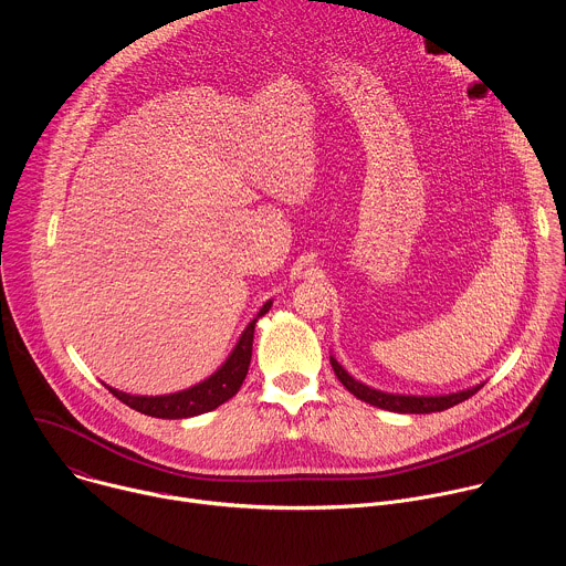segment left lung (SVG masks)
Returning a JSON list of instances; mask_svg holds the SVG:
<instances>
[{
  "label": "left lung",
  "instance_id": "left-lung-1",
  "mask_svg": "<svg viewBox=\"0 0 566 566\" xmlns=\"http://www.w3.org/2000/svg\"><path fill=\"white\" fill-rule=\"evenodd\" d=\"M332 367L338 376V380L360 400L369 402V406L374 408H380V410H389V412H398V415H430V412H443L452 406H457V402L470 398L472 394H476L481 385H474L470 389H463V391H454V394H443V396H406V394H387V391H380V389H371L367 385H363L360 380H356L354 376H349L343 365L332 356Z\"/></svg>",
  "mask_w": 566,
  "mask_h": 566
}]
</instances>
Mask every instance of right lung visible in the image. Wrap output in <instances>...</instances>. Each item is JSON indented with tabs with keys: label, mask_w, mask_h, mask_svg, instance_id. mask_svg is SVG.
I'll use <instances>...</instances> for the list:
<instances>
[{
	"label": "right lung",
	"mask_w": 566,
	"mask_h": 566,
	"mask_svg": "<svg viewBox=\"0 0 566 566\" xmlns=\"http://www.w3.org/2000/svg\"><path fill=\"white\" fill-rule=\"evenodd\" d=\"M271 304L273 302L269 300L260 308L258 317L244 329V334H241V338L234 345L228 360L203 382H199L190 389L177 391V394H168V396H132V394L118 391L109 385H105V387L132 410L147 415V417H156V419H188V417L210 412V410L219 408L221 402H226L228 398H232L239 391L241 382H244V378L249 374L251 356H253L255 322L271 308Z\"/></svg>",
	"instance_id": "obj_1"
}]
</instances>
